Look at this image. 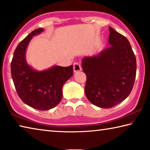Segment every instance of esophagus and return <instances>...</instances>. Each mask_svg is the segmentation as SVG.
<instances>
[{
    "instance_id": "1",
    "label": "esophagus",
    "mask_w": 150,
    "mask_h": 150,
    "mask_svg": "<svg viewBox=\"0 0 150 150\" xmlns=\"http://www.w3.org/2000/svg\"><path fill=\"white\" fill-rule=\"evenodd\" d=\"M81 70V65L79 63H75L74 64H73V71H74V72L80 71Z\"/></svg>"
}]
</instances>
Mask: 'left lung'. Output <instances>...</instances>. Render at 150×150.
Instances as JSON below:
<instances>
[{"mask_svg": "<svg viewBox=\"0 0 150 150\" xmlns=\"http://www.w3.org/2000/svg\"><path fill=\"white\" fill-rule=\"evenodd\" d=\"M110 46L82 59L87 76L85 95L94 105L109 108L122 102L132 90L136 74V59L130 42L109 27Z\"/></svg>", "mask_w": 150, "mask_h": 150, "instance_id": "left-lung-1", "label": "left lung"}]
</instances>
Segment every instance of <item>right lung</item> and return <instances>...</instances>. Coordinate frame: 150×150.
Returning <instances> with one entry per match:
<instances>
[{"instance_id":"1","label":"right lung","mask_w":150,"mask_h":150,"mask_svg":"<svg viewBox=\"0 0 150 150\" xmlns=\"http://www.w3.org/2000/svg\"><path fill=\"white\" fill-rule=\"evenodd\" d=\"M44 28L34 30L15 50L11 62V75L19 97L32 108L47 110L56 106L63 96L62 87L73 75V65H54L44 71H36L28 64L26 49L34 35L40 34Z\"/></svg>"}]
</instances>
